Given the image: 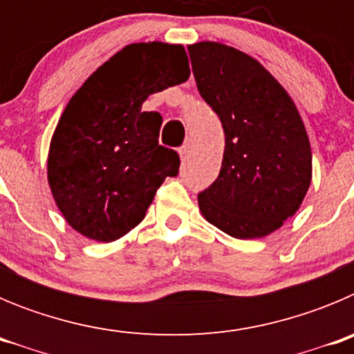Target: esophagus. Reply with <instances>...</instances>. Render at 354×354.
<instances>
[{"mask_svg": "<svg viewBox=\"0 0 354 354\" xmlns=\"http://www.w3.org/2000/svg\"><path fill=\"white\" fill-rule=\"evenodd\" d=\"M187 152H189V143H184V145L179 149V156L184 159L187 156Z\"/></svg>", "mask_w": 354, "mask_h": 354, "instance_id": "esophagus-1", "label": "esophagus"}]
</instances>
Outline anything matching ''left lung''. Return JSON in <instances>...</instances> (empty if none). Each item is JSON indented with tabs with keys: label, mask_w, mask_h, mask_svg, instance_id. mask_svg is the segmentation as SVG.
Listing matches in <instances>:
<instances>
[{
	"label": "left lung",
	"mask_w": 354,
	"mask_h": 354,
	"mask_svg": "<svg viewBox=\"0 0 354 354\" xmlns=\"http://www.w3.org/2000/svg\"><path fill=\"white\" fill-rule=\"evenodd\" d=\"M196 88L220 117L218 179L198 195L202 216L237 239L270 236L301 205L312 150L298 108L264 65L220 42L192 44Z\"/></svg>",
	"instance_id": "8db88e82"
}]
</instances>
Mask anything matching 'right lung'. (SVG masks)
I'll list each match as a JSON object with an SVG mask.
<instances>
[{
	"label": "right lung",
	"instance_id": "1",
	"mask_svg": "<svg viewBox=\"0 0 354 354\" xmlns=\"http://www.w3.org/2000/svg\"><path fill=\"white\" fill-rule=\"evenodd\" d=\"M187 77L179 44H129L71 97L49 145L48 183L81 236L99 243L126 236L145 218L162 180L179 174V154L158 142L161 115L142 104Z\"/></svg>",
	"mask_w": 354,
	"mask_h": 354
}]
</instances>
